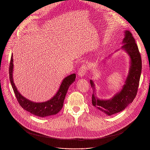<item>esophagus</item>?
<instances>
[{
	"instance_id": "esophagus-1",
	"label": "esophagus",
	"mask_w": 150,
	"mask_h": 150,
	"mask_svg": "<svg viewBox=\"0 0 150 150\" xmlns=\"http://www.w3.org/2000/svg\"><path fill=\"white\" fill-rule=\"evenodd\" d=\"M87 71V68L86 67V65H84V64H83V65L80 67L79 69V71H78V75H79V76L81 77H82L85 75V73H86Z\"/></svg>"
}]
</instances>
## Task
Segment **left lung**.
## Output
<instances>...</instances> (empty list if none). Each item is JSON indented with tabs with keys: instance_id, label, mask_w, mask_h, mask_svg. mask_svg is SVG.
Segmentation results:
<instances>
[{
	"instance_id": "1",
	"label": "left lung",
	"mask_w": 150,
	"mask_h": 150,
	"mask_svg": "<svg viewBox=\"0 0 150 150\" xmlns=\"http://www.w3.org/2000/svg\"><path fill=\"white\" fill-rule=\"evenodd\" d=\"M124 49L131 58V66L128 76L122 90L110 100H100L92 95V104L97 110L109 116L123 110L126 106L131 103L135 98L139 86L142 70V60L138 46L132 34L128 30L125 31ZM91 86L94 89V84L90 80Z\"/></svg>"
}]
</instances>
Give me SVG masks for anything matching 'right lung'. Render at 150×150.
I'll use <instances>...</instances> for the list:
<instances>
[{"mask_svg": "<svg viewBox=\"0 0 150 150\" xmlns=\"http://www.w3.org/2000/svg\"><path fill=\"white\" fill-rule=\"evenodd\" d=\"M13 55L12 54L9 71V79L16 98L19 105L24 109L34 115L42 117L56 115L63 108L64 100L70 85L75 81L76 74H71L63 79L58 91L50 100L42 103H35L23 97L17 90L13 81Z\"/></svg>", "mask_w": 150, "mask_h": 150, "instance_id": "right-lung-1", "label": "right lung"}]
</instances>
